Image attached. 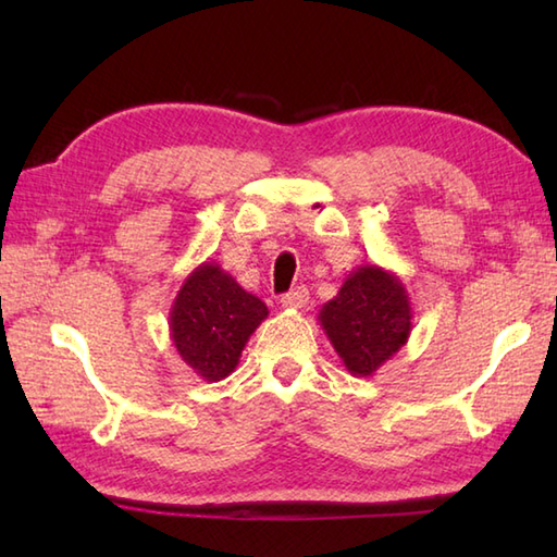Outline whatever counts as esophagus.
<instances>
[{
	"label": "esophagus",
	"mask_w": 557,
	"mask_h": 557,
	"mask_svg": "<svg viewBox=\"0 0 557 557\" xmlns=\"http://www.w3.org/2000/svg\"><path fill=\"white\" fill-rule=\"evenodd\" d=\"M309 289L306 287H294L292 292H287V294H282V299H280V304L285 306V309H292V311H297V309H304L306 304H309Z\"/></svg>",
	"instance_id": "34e87169"
}]
</instances>
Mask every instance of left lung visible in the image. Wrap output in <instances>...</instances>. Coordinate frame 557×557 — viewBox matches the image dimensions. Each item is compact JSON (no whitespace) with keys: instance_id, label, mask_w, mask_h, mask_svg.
<instances>
[{"instance_id":"1","label":"left lung","mask_w":557,"mask_h":557,"mask_svg":"<svg viewBox=\"0 0 557 557\" xmlns=\"http://www.w3.org/2000/svg\"><path fill=\"white\" fill-rule=\"evenodd\" d=\"M411 301L401 280L381 265L351 270L339 292L318 313L323 333L347 371L371 377L407 345Z\"/></svg>"}]
</instances>
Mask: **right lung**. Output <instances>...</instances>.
Segmentation results:
<instances>
[{"label":"right lung","instance_id":"1","mask_svg":"<svg viewBox=\"0 0 557 557\" xmlns=\"http://www.w3.org/2000/svg\"><path fill=\"white\" fill-rule=\"evenodd\" d=\"M268 306L230 272L206 260L188 272L170 309V337L182 361L208 383L224 381L239 363Z\"/></svg>","mask_w":557,"mask_h":557}]
</instances>
